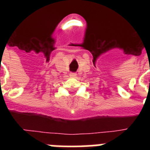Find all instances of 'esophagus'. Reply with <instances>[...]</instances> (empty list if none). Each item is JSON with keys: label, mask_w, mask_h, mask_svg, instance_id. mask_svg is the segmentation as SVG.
Returning <instances> with one entry per match:
<instances>
[{"label": "esophagus", "mask_w": 150, "mask_h": 150, "mask_svg": "<svg viewBox=\"0 0 150 150\" xmlns=\"http://www.w3.org/2000/svg\"><path fill=\"white\" fill-rule=\"evenodd\" d=\"M70 76H71V77H76V73H71V74H70Z\"/></svg>", "instance_id": "1"}]
</instances>
